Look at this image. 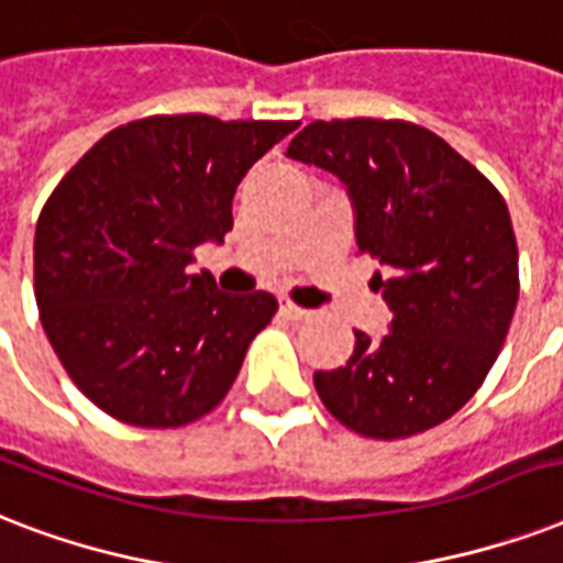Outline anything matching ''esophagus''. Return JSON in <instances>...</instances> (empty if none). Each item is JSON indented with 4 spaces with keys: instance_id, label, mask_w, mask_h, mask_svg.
Here are the masks:
<instances>
[{
    "instance_id": "34e87169",
    "label": "esophagus",
    "mask_w": 563,
    "mask_h": 563,
    "mask_svg": "<svg viewBox=\"0 0 563 563\" xmlns=\"http://www.w3.org/2000/svg\"><path fill=\"white\" fill-rule=\"evenodd\" d=\"M278 311L285 313L287 320H311L313 317V311H308V308H299V305H294V302H282L278 305Z\"/></svg>"
}]
</instances>
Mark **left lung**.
Segmentation results:
<instances>
[{
    "label": "left lung",
    "instance_id": "left-lung-1",
    "mask_svg": "<svg viewBox=\"0 0 563 563\" xmlns=\"http://www.w3.org/2000/svg\"><path fill=\"white\" fill-rule=\"evenodd\" d=\"M287 158L341 178L358 252L385 267L373 282L394 311L382 341L355 331L350 361L313 373L322 405L378 440L449 420L494 367L517 308L505 199L443 137L402 120H317Z\"/></svg>",
    "mask_w": 563,
    "mask_h": 563
}]
</instances>
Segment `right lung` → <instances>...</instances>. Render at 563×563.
I'll return each instance as SVG.
<instances>
[{
	"label": "right lung",
	"instance_id": "1",
	"mask_svg": "<svg viewBox=\"0 0 563 563\" xmlns=\"http://www.w3.org/2000/svg\"><path fill=\"white\" fill-rule=\"evenodd\" d=\"M299 123L146 117L108 132L43 205L34 299L52 350L114 420L176 429L220 405L273 294L232 296L187 273L232 232L243 176Z\"/></svg>",
	"mask_w": 563,
	"mask_h": 563
}]
</instances>
